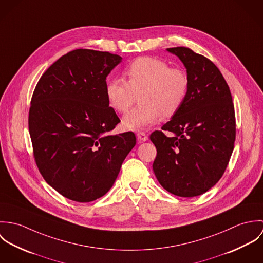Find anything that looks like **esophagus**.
<instances>
[{
    "label": "esophagus",
    "mask_w": 263,
    "mask_h": 263,
    "mask_svg": "<svg viewBox=\"0 0 263 263\" xmlns=\"http://www.w3.org/2000/svg\"><path fill=\"white\" fill-rule=\"evenodd\" d=\"M138 139H139V141L141 142V143H143V142H146V141H148V135H146L145 133H143V132H140V133H138Z\"/></svg>",
    "instance_id": "esophagus-1"
}]
</instances>
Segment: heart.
<instances>
[{"instance_id":"heart-1","label":"heart","mask_w":263,"mask_h":263,"mask_svg":"<svg viewBox=\"0 0 263 263\" xmlns=\"http://www.w3.org/2000/svg\"><path fill=\"white\" fill-rule=\"evenodd\" d=\"M124 81L113 79L106 86L109 105L118 113H125L137 101L140 105L122 119L126 129L142 130L171 117L182 106L188 91V77L179 68L157 58L136 60L123 72Z\"/></svg>"}]
</instances>
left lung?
<instances>
[{
    "label": "left lung",
    "instance_id": "left-lung-1",
    "mask_svg": "<svg viewBox=\"0 0 263 263\" xmlns=\"http://www.w3.org/2000/svg\"><path fill=\"white\" fill-rule=\"evenodd\" d=\"M167 51L182 62L188 77L180 109L150 136L157 149L153 163L159 183L170 193L193 197L206 192L223 176L236 138V121L229 86L216 65L187 47Z\"/></svg>",
    "mask_w": 263,
    "mask_h": 263
}]
</instances>
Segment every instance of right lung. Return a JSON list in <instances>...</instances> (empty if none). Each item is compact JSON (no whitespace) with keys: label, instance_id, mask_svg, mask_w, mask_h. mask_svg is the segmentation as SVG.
I'll return each mask as SVG.
<instances>
[{"label":"right lung","instance_id":"1","mask_svg":"<svg viewBox=\"0 0 263 263\" xmlns=\"http://www.w3.org/2000/svg\"><path fill=\"white\" fill-rule=\"evenodd\" d=\"M122 58L76 49L38 81L29 110V134L38 169L63 196L93 201L112 187L136 146L132 132L112 135L120 121L106 97V78Z\"/></svg>","mask_w":263,"mask_h":263}]
</instances>
